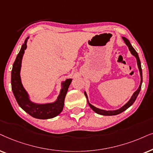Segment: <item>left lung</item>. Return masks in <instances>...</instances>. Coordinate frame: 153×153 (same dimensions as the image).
<instances>
[{"label": "left lung", "instance_id": "1", "mask_svg": "<svg viewBox=\"0 0 153 153\" xmlns=\"http://www.w3.org/2000/svg\"><path fill=\"white\" fill-rule=\"evenodd\" d=\"M123 38L124 42H125V44L127 45L128 48H129V50L130 51V52H131V54L132 55L134 56L136 59V62H137V66H138V70H139V73H140V85L139 87H138V88L137 90H136L135 92L133 94V95L131 96V99H129V101L127 103H125V105H123V106H122L121 108H120L119 109H117V110H113V111H105V110H103V109H100V108H98L94 106L93 105H91L90 103L89 102V100H88V97H87V94L86 93V91H85V97H86L87 99V102H88V104L89 106L91 109L93 110L95 112V113H97V114H99V115H105V116H111V115H118V114L123 113V111H125L127 110L128 108H129L131 105L133 104L134 103V101H136V98H137L138 94H139L140 91V89H141V85H142V82H143V75H142V69H141V65H140V59L138 57V53L136 52V51L134 50L133 47L130 43V42L129 41V40L127 39L125 37H122Z\"/></svg>", "mask_w": 153, "mask_h": 153}]
</instances>
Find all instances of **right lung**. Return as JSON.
Here are the masks:
<instances>
[{"mask_svg": "<svg viewBox=\"0 0 153 153\" xmlns=\"http://www.w3.org/2000/svg\"><path fill=\"white\" fill-rule=\"evenodd\" d=\"M28 37L22 45L21 50L17 54L13 66L11 73L12 90L18 104L24 111L32 117L40 120H46L53 118L62 113L64 108L65 97L68 91L69 85L72 79H66L62 82V89L56 101L52 103H38L30 100V96L22 85L20 71L22 68V62L24 50L27 48Z\"/></svg>", "mask_w": 153, "mask_h": 153, "instance_id": "obj_1", "label": "right lung"}]
</instances>
